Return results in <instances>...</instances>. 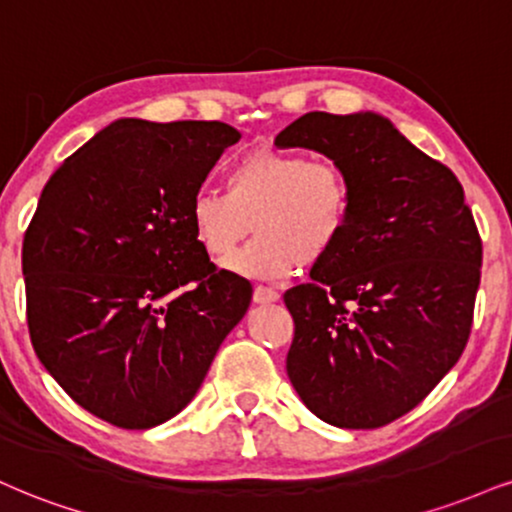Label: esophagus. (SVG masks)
<instances>
[{
    "instance_id": "1",
    "label": "esophagus",
    "mask_w": 512,
    "mask_h": 512,
    "mask_svg": "<svg viewBox=\"0 0 512 512\" xmlns=\"http://www.w3.org/2000/svg\"><path fill=\"white\" fill-rule=\"evenodd\" d=\"M252 300H255V303H260V305L276 303V300H279V291H274V288H269V286H255Z\"/></svg>"
}]
</instances>
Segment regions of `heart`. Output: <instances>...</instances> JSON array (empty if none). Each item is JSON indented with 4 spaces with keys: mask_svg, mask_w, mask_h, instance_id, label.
Segmentation results:
<instances>
[{
    "mask_svg": "<svg viewBox=\"0 0 512 512\" xmlns=\"http://www.w3.org/2000/svg\"><path fill=\"white\" fill-rule=\"evenodd\" d=\"M353 190L336 162H310L281 150H252L226 174V193L200 190L188 221L202 250L231 257L245 236H257L229 269L248 279H281L329 257L348 229Z\"/></svg>",
    "mask_w": 512,
    "mask_h": 512,
    "instance_id": "1",
    "label": "heart"
}]
</instances>
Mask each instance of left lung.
<instances>
[{"label":"left lung","instance_id":"obj_1","mask_svg":"<svg viewBox=\"0 0 512 512\" xmlns=\"http://www.w3.org/2000/svg\"><path fill=\"white\" fill-rule=\"evenodd\" d=\"M274 145L322 152L353 190L341 243L283 293L288 379L319 420L384 427L432 393L470 338L482 238L463 186L374 112H310Z\"/></svg>","mask_w":512,"mask_h":512}]
</instances>
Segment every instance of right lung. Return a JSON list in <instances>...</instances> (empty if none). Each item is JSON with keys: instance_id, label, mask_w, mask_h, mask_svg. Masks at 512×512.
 Returning <instances> with one entry per match:
<instances>
[{"instance_id": "add662e5", "label": "right lung", "mask_w": 512, "mask_h": 512, "mask_svg": "<svg viewBox=\"0 0 512 512\" xmlns=\"http://www.w3.org/2000/svg\"><path fill=\"white\" fill-rule=\"evenodd\" d=\"M240 133L119 119L54 171L23 238L35 353L80 408L121 429L178 415L252 286L197 245L190 200Z\"/></svg>"}]
</instances>
